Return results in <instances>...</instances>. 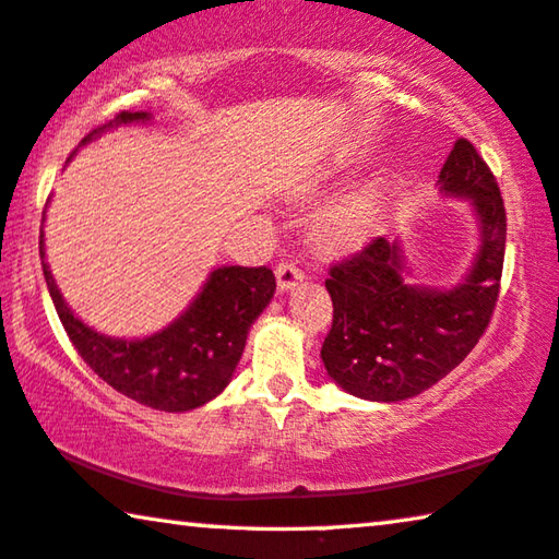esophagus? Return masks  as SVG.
I'll list each match as a JSON object with an SVG mask.
<instances>
[{
    "mask_svg": "<svg viewBox=\"0 0 559 559\" xmlns=\"http://www.w3.org/2000/svg\"><path fill=\"white\" fill-rule=\"evenodd\" d=\"M274 274H277V287L282 293H285V289H293L297 282L302 280V270H299L295 262H280Z\"/></svg>",
    "mask_w": 559,
    "mask_h": 559,
    "instance_id": "34e87169",
    "label": "esophagus"
}]
</instances>
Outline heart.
<instances>
[{
	"label": "heart",
	"instance_id": "obj_1",
	"mask_svg": "<svg viewBox=\"0 0 559 559\" xmlns=\"http://www.w3.org/2000/svg\"><path fill=\"white\" fill-rule=\"evenodd\" d=\"M378 191L360 189L322 214L318 237L330 249H347L360 245L373 231L378 219Z\"/></svg>",
	"mask_w": 559,
	"mask_h": 559
}]
</instances>
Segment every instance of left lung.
<instances>
[{
  "label": "left lung",
  "instance_id": "1",
  "mask_svg": "<svg viewBox=\"0 0 559 559\" xmlns=\"http://www.w3.org/2000/svg\"><path fill=\"white\" fill-rule=\"evenodd\" d=\"M439 186L472 201L479 216L481 247L464 282L451 289L408 285L401 245L383 237L330 266L333 328L320 355L328 376L358 399L395 403L424 393L472 353L495 314L507 245L495 174L459 139Z\"/></svg>",
  "mask_w": 559,
  "mask_h": 559
}]
</instances>
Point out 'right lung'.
Returning a JSON list of instances; mask_svg holds the SVG:
<instances>
[{"instance_id": "1", "label": "right lung", "mask_w": 559, "mask_h": 559, "mask_svg": "<svg viewBox=\"0 0 559 559\" xmlns=\"http://www.w3.org/2000/svg\"><path fill=\"white\" fill-rule=\"evenodd\" d=\"M148 112H118L93 128L80 145L123 123L148 120ZM72 158V156H70ZM39 257L45 260V234L39 231ZM45 282L64 333L87 366L105 383L135 403L181 414L219 395L245 353L247 333L274 295L270 266H219L209 274L197 299L160 333L143 340H118L95 333L75 314L55 285L50 264L43 262Z\"/></svg>"}]
</instances>
